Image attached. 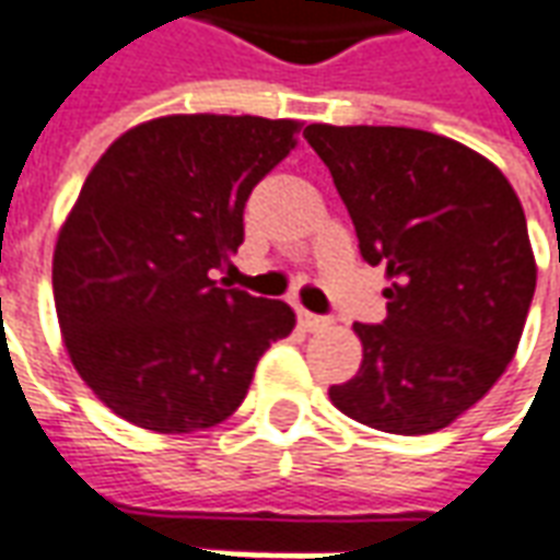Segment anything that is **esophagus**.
<instances>
[{
	"label": "esophagus",
	"instance_id": "obj_1",
	"mask_svg": "<svg viewBox=\"0 0 560 560\" xmlns=\"http://www.w3.org/2000/svg\"><path fill=\"white\" fill-rule=\"evenodd\" d=\"M300 327H303L305 332H320V329L329 327V320L327 317L312 315V312H303V308H300Z\"/></svg>",
	"mask_w": 560,
	"mask_h": 560
}]
</instances>
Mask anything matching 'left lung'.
<instances>
[{"label": "left lung", "instance_id": "8db88e82", "mask_svg": "<svg viewBox=\"0 0 560 560\" xmlns=\"http://www.w3.org/2000/svg\"><path fill=\"white\" fill-rule=\"evenodd\" d=\"M305 140L389 279L387 320L353 324L363 363L329 401L381 432H438L516 357L537 288L525 209L492 161L444 135L315 122Z\"/></svg>", "mask_w": 560, "mask_h": 560}]
</instances>
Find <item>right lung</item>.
I'll list each match as a JSON object with an SVG mask.
<instances>
[{
  "mask_svg": "<svg viewBox=\"0 0 560 560\" xmlns=\"http://www.w3.org/2000/svg\"><path fill=\"white\" fill-rule=\"evenodd\" d=\"M303 122L171 114L107 147L62 221L54 303L68 360L147 432L212 429L243 405L257 360L291 336L281 300L215 288L243 209Z\"/></svg>",
  "mask_w": 560,
  "mask_h": 560,
  "instance_id": "obj_1",
  "label": "right lung"
}]
</instances>
